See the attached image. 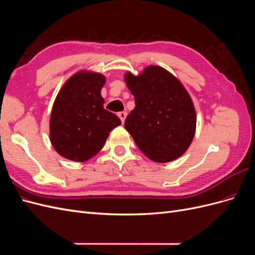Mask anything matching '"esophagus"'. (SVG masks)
Masks as SVG:
<instances>
[{
    "label": "esophagus",
    "instance_id": "esophagus-1",
    "mask_svg": "<svg viewBox=\"0 0 255 255\" xmlns=\"http://www.w3.org/2000/svg\"><path fill=\"white\" fill-rule=\"evenodd\" d=\"M118 117L120 118V120H121L122 123H125V120H126V118H127V113H126V112H120V113L118 114Z\"/></svg>",
    "mask_w": 255,
    "mask_h": 255
}]
</instances>
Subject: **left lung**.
<instances>
[{"label": "left lung", "mask_w": 255, "mask_h": 255, "mask_svg": "<svg viewBox=\"0 0 255 255\" xmlns=\"http://www.w3.org/2000/svg\"><path fill=\"white\" fill-rule=\"evenodd\" d=\"M135 99V109L125 122L138 149L156 163L182 156L194 139L197 116L194 102L183 86L166 69L148 66L142 72L125 74Z\"/></svg>", "instance_id": "obj_1"}]
</instances>
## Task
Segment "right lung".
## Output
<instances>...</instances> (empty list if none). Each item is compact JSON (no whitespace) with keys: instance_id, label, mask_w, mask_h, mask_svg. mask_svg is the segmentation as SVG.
<instances>
[{"instance_id":"right-lung-1","label":"right lung","mask_w":255,"mask_h":255,"mask_svg":"<svg viewBox=\"0 0 255 255\" xmlns=\"http://www.w3.org/2000/svg\"><path fill=\"white\" fill-rule=\"evenodd\" d=\"M101 73L81 70L60 88L50 117V140L63 157L86 161L103 148L111 130L121 125L115 114L104 110Z\"/></svg>"}]
</instances>
